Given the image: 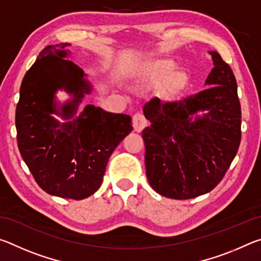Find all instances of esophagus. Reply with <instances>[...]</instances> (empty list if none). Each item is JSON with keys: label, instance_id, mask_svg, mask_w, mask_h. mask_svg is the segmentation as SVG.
<instances>
[{"label": "esophagus", "instance_id": "obj_1", "mask_svg": "<svg viewBox=\"0 0 261 261\" xmlns=\"http://www.w3.org/2000/svg\"><path fill=\"white\" fill-rule=\"evenodd\" d=\"M132 124L136 131H141L147 124V120L141 114H136L134 117H132Z\"/></svg>", "mask_w": 261, "mask_h": 261}]
</instances>
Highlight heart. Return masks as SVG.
Segmentation results:
<instances>
[{
    "instance_id": "1",
    "label": "heart",
    "mask_w": 261,
    "mask_h": 261,
    "mask_svg": "<svg viewBox=\"0 0 261 261\" xmlns=\"http://www.w3.org/2000/svg\"><path fill=\"white\" fill-rule=\"evenodd\" d=\"M175 71V63L170 60H162L153 64V67L149 71V77L154 82H162L169 78ZM185 78L182 74H177L170 79L166 85V93L173 94L182 88Z\"/></svg>"
}]
</instances>
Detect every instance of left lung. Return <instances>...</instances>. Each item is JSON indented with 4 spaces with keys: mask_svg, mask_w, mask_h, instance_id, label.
<instances>
[{
    "mask_svg": "<svg viewBox=\"0 0 261 261\" xmlns=\"http://www.w3.org/2000/svg\"><path fill=\"white\" fill-rule=\"evenodd\" d=\"M214 68L206 90L174 101L154 96L144 106L151 125L141 132L148 183L161 196L191 199L213 190L241 144V103L231 68L211 51ZM208 110L202 119L190 114Z\"/></svg>",
    "mask_w": 261,
    "mask_h": 261,
    "instance_id": "8db88e82",
    "label": "left lung"
}]
</instances>
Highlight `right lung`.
Returning a JSON list of instances; mask_svg holds the SVG:
<instances>
[{"instance_id": "right-lung-1", "label": "right lung", "mask_w": 261, "mask_h": 261, "mask_svg": "<svg viewBox=\"0 0 261 261\" xmlns=\"http://www.w3.org/2000/svg\"><path fill=\"white\" fill-rule=\"evenodd\" d=\"M69 43L43 48L20 85L16 108L17 143L21 158L43 191L81 200L102 183L108 159L132 131L129 115L107 113L88 105L78 118L59 123L51 116L54 94L64 87L74 94L60 113L69 118L90 85L83 70L67 60Z\"/></svg>"}]
</instances>
